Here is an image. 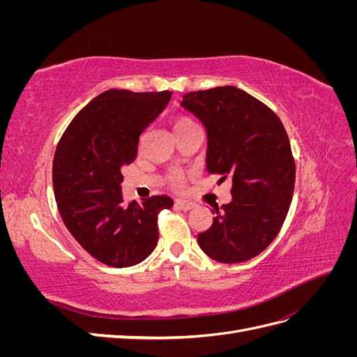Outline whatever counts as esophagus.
Masks as SVG:
<instances>
[{
    "instance_id": "34e87169",
    "label": "esophagus",
    "mask_w": 357,
    "mask_h": 357,
    "mask_svg": "<svg viewBox=\"0 0 357 357\" xmlns=\"http://www.w3.org/2000/svg\"><path fill=\"white\" fill-rule=\"evenodd\" d=\"M176 205H177V207H178L180 210H183V211H189V210L193 208V204L189 202V201H185V199H177V201H176Z\"/></svg>"
}]
</instances>
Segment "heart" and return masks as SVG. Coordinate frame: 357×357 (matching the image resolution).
Returning a JSON list of instances; mask_svg holds the SVG:
<instances>
[{
    "label": "heart",
    "instance_id": "1",
    "mask_svg": "<svg viewBox=\"0 0 357 357\" xmlns=\"http://www.w3.org/2000/svg\"><path fill=\"white\" fill-rule=\"evenodd\" d=\"M192 126H197V123L193 122L190 117H185V116L177 117V119H176V122H174V129H176V131H185V129L192 128ZM168 181H169V185H171V186L180 188V186H181V183H183V177H181L180 172L174 171V172H171V174H169Z\"/></svg>",
    "mask_w": 357,
    "mask_h": 357
}]
</instances>
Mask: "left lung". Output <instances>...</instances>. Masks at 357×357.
<instances>
[{
    "mask_svg": "<svg viewBox=\"0 0 357 357\" xmlns=\"http://www.w3.org/2000/svg\"><path fill=\"white\" fill-rule=\"evenodd\" d=\"M180 105L207 131L205 168L220 181L232 180L231 202L215 205L198 244L218 262H245L274 241L294 198L295 160L286 129L271 109L235 86L189 92Z\"/></svg>",
    "mask_w": 357,
    "mask_h": 357,
    "instance_id": "left-lung-1",
    "label": "left lung"
}]
</instances>
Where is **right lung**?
<instances>
[{
	"instance_id": "add662e5",
	"label": "right lung",
	"mask_w": 357,
	"mask_h": 357,
	"mask_svg": "<svg viewBox=\"0 0 357 357\" xmlns=\"http://www.w3.org/2000/svg\"><path fill=\"white\" fill-rule=\"evenodd\" d=\"M169 100V91H105L75 114L56 146L52 180L61 218L75 241L109 266H132L152 255L158 214L174 204L164 195L122 198V168L135 160L139 135Z\"/></svg>"
}]
</instances>
